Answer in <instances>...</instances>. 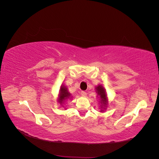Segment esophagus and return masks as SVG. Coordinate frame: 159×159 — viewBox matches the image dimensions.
I'll return each instance as SVG.
<instances>
[{"label":"esophagus","mask_w":159,"mask_h":159,"mask_svg":"<svg viewBox=\"0 0 159 159\" xmlns=\"http://www.w3.org/2000/svg\"><path fill=\"white\" fill-rule=\"evenodd\" d=\"M81 96H83V97H85V96L87 95V93H86V92H85V91H82L81 92Z\"/></svg>","instance_id":"1"}]
</instances>
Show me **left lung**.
Returning a JSON list of instances; mask_svg holds the SVG:
<instances>
[{
  "mask_svg": "<svg viewBox=\"0 0 159 159\" xmlns=\"http://www.w3.org/2000/svg\"><path fill=\"white\" fill-rule=\"evenodd\" d=\"M96 91L98 94L99 98L100 99V103H101V111H103V109H105L107 107V105L108 104V101L107 98V94L105 89L103 87L102 85H99L98 86L96 87Z\"/></svg>",
  "mask_w": 159,
  "mask_h": 159,
  "instance_id": "obj_1",
  "label": "left lung"
}]
</instances>
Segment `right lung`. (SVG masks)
<instances>
[{"label":"right lung","instance_id":"1","mask_svg":"<svg viewBox=\"0 0 159 159\" xmlns=\"http://www.w3.org/2000/svg\"><path fill=\"white\" fill-rule=\"evenodd\" d=\"M71 94L68 92V89L64 85H61L60 91L58 102L61 105L67 99L71 98Z\"/></svg>","mask_w":159,"mask_h":159}]
</instances>
